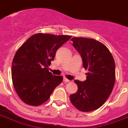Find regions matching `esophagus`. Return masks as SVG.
<instances>
[{
	"label": "esophagus",
	"mask_w": 128,
	"mask_h": 128,
	"mask_svg": "<svg viewBox=\"0 0 128 128\" xmlns=\"http://www.w3.org/2000/svg\"><path fill=\"white\" fill-rule=\"evenodd\" d=\"M64 82H65V83H67V82H71L70 80H68L66 78H64Z\"/></svg>",
	"instance_id": "34e87169"
}]
</instances>
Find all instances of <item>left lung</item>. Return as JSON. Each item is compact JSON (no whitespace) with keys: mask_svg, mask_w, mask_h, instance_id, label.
I'll return each mask as SVG.
<instances>
[{"mask_svg":"<svg viewBox=\"0 0 128 128\" xmlns=\"http://www.w3.org/2000/svg\"><path fill=\"white\" fill-rule=\"evenodd\" d=\"M73 46L82 58L88 70L86 80H75L76 92L70 95L72 104L82 112L94 111L105 103L112 93L116 80V64L109 49L99 41L85 38H72Z\"/></svg>","mask_w":128,"mask_h":128,"instance_id":"1","label":"left lung"}]
</instances>
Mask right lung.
Returning <instances> with one entry per match:
<instances>
[{
  "label": "right lung",
  "mask_w": 128,
  "mask_h": 128,
  "mask_svg": "<svg viewBox=\"0 0 128 128\" xmlns=\"http://www.w3.org/2000/svg\"><path fill=\"white\" fill-rule=\"evenodd\" d=\"M50 34H34L21 46L12 60L11 75L16 94L25 103L39 106L48 101L63 80L48 66L58 48L71 38Z\"/></svg>",
  "instance_id": "obj_1"
}]
</instances>
